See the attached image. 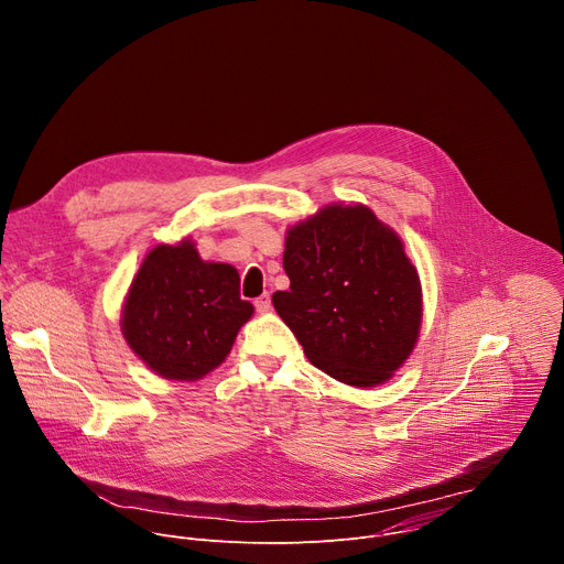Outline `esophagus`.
Masks as SVG:
<instances>
[{"instance_id": "esophagus-1", "label": "esophagus", "mask_w": 564, "mask_h": 564, "mask_svg": "<svg viewBox=\"0 0 564 564\" xmlns=\"http://www.w3.org/2000/svg\"><path fill=\"white\" fill-rule=\"evenodd\" d=\"M254 305H257V310L259 312H270V307H272V299H270V294L265 292V294H261L257 301H254Z\"/></svg>"}]
</instances>
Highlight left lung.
I'll list each match as a JSON object with an SVG mask.
<instances>
[{"mask_svg": "<svg viewBox=\"0 0 564 564\" xmlns=\"http://www.w3.org/2000/svg\"><path fill=\"white\" fill-rule=\"evenodd\" d=\"M290 290L272 303L318 370L372 388L411 357L422 328V283L404 240L361 203H333L288 227Z\"/></svg>", "mask_w": 564, "mask_h": 564, "instance_id": "1", "label": "left lung"}]
</instances>
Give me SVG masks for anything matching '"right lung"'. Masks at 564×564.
Instances as JSON below:
<instances>
[{
  "instance_id": "obj_1",
  "label": "right lung",
  "mask_w": 564,
  "mask_h": 564,
  "mask_svg": "<svg viewBox=\"0 0 564 564\" xmlns=\"http://www.w3.org/2000/svg\"><path fill=\"white\" fill-rule=\"evenodd\" d=\"M252 314L236 268L203 261L194 240L183 238L147 252L127 290L120 330L158 377L196 381L225 361Z\"/></svg>"
}]
</instances>
